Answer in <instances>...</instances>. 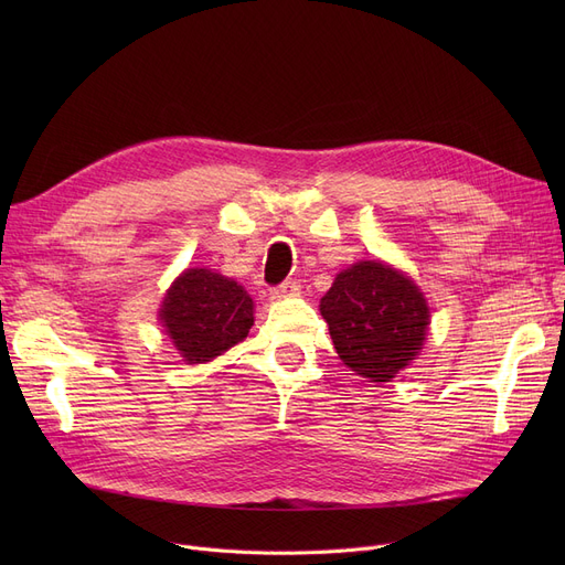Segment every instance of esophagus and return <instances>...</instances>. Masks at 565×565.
Returning a JSON list of instances; mask_svg holds the SVG:
<instances>
[{
  "instance_id": "1",
  "label": "esophagus",
  "mask_w": 565,
  "mask_h": 565,
  "mask_svg": "<svg viewBox=\"0 0 565 565\" xmlns=\"http://www.w3.org/2000/svg\"><path fill=\"white\" fill-rule=\"evenodd\" d=\"M300 292V284L295 281V279H288V281H284V284H279V286H275L273 290H270V295L275 300H281V298H292V295H298Z\"/></svg>"
}]
</instances>
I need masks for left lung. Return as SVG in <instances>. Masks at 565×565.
Segmentation results:
<instances>
[{
  "mask_svg": "<svg viewBox=\"0 0 565 565\" xmlns=\"http://www.w3.org/2000/svg\"><path fill=\"white\" fill-rule=\"evenodd\" d=\"M320 313L343 364L373 382L396 377L428 332V307L419 288L375 260L343 270L320 300Z\"/></svg>",
  "mask_w": 565,
  "mask_h": 565,
  "instance_id": "left-lung-1",
  "label": "left lung"
}]
</instances>
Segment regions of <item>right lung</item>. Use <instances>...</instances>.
<instances>
[{
  "instance_id": "right-lung-1",
  "label": "right lung",
  "mask_w": 565,
  "mask_h": 565,
  "mask_svg": "<svg viewBox=\"0 0 565 565\" xmlns=\"http://www.w3.org/2000/svg\"><path fill=\"white\" fill-rule=\"evenodd\" d=\"M160 318L185 362L203 364L249 334L254 302L233 279L194 267L173 281Z\"/></svg>"
}]
</instances>
